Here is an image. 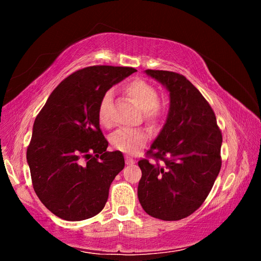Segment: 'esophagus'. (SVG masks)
<instances>
[{
	"instance_id": "esophagus-1",
	"label": "esophagus",
	"mask_w": 261,
	"mask_h": 261,
	"mask_svg": "<svg viewBox=\"0 0 261 261\" xmlns=\"http://www.w3.org/2000/svg\"><path fill=\"white\" fill-rule=\"evenodd\" d=\"M125 163H126V165H134L135 160L132 158H130V156H126L125 158Z\"/></svg>"
}]
</instances>
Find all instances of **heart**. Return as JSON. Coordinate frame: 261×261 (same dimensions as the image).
Segmentation results:
<instances>
[{"mask_svg": "<svg viewBox=\"0 0 261 261\" xmlns=\"http://www.w3.org/2000/svg\"><path fill=\"white\" fill-rule=\"evenodd\" d=\"M125 93L143 110L145 123L151 127H160L167 120L168 105L159 99L158 88L147 81L137 78L131 81L124 88ZM113 92L107 91L101 96L98 107V116L101 124H112ZM148 141V134L143 129H118L112 136L115 148L127 154H137L145 147Z\"/></svg>", "mask_w": 261, "mask_h": 261, "instance_id": "obj_1", "label": "heart"}]
</instances>
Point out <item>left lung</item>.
<instances>
[{"label":"left lung","instance_id":"left-lung-1","mask_svg":"<svg viewBox=\"0 0 261 261\" xmlns=\"http://www.w3.org/2000/svg\"><path fill=\"white\" fill-rule=\"evenodd\" d=\"M170 92L160 135L140 159L138 198L153 218L177 221L202 205L220 173L222 134L213 109L183 74L146 70Z\"/></svg>","mask_w":261,"mask_h":261}]
</instances>
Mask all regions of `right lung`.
Wrapping results in <instances>:
<instances>
[{"instance_id":"1","label":"right lung","mask_w":261,"mask_h":261,"mask_svg":"<svg viewBox=\"0 0 261 261\" xmlns=\"http://www.w3.org/2000/svg\"><path fill=\"white\" fill-rule=\"evenodd\" d=\"M135 68L93 65L62 81L34 121L28 159L39 199L68 221L103 210L110 184L124 168L120 151L107 152L98 107L106 92Z\"/></svg>"}]
</instances>
